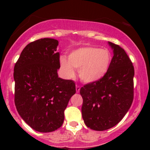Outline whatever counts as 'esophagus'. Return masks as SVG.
<instances>
[{
  "mask_svg": "<svg viewBox=\"0 0 150 150\" xmlns=\"http://www.w3.org/2000/svg\"><path fill=\"white\" fill-rule=\"evenodd\" d=\"M79 90H80V86H78V85H76V92H79Z\"/></svg>",
  "mask_w": 150,
  "mask_h": 150,
  "instance_id": "34e87169",
  "label": "esophagus"
}]
</instances>
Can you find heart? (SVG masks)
Returning <instances> with one entry per match:
<instances>
[{"label": "heart", "mask_w": 150, "mask_h": 150, "mask_svg": "<svg viewBox=\"0 0 150 150\" xmlns=\"http://www.w3.org/2000/svg\"><path fill=\"white\" fill-rule=\"evenodd\" d=\"M112 62V55L107 49L86 46L75 50L68 56L61 57V67L67 76L74 75V68L79 69V77L85 83L98 81L107 74Z\"/></svg>", "instance_id": "b5f03b06"}]
</instances>
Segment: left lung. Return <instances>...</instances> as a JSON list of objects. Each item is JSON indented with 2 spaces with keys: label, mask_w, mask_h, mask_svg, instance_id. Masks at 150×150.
<instances>
[{
  "label": "left lung",
  "mask_w": 150,
  "mask_h": 150,
  "mask_svg": "<svg viewBox=\"0 0 150 150\" xmlns=\"http://www.w3.org/2000/svg\"><path fill=\"white\" fill-rule=\"evenodd\" d=\"M113 49L110 66L98 81L80 88L83 98L82 116L88 128L104 131L120 122L134 99V68L121 46L109 42Z\"/></svg>",
  "instance_id": "1"
}]
</instances>
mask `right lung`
<instances>
[{
    "label": "right lung",
    "mask_w": 150,
    "mask_h": 150,
    "mask_svg": "<svg viewBox=\"0 0 150 150\" xmlns=\"http://www.w3.org/2000/svg\"><path fill=\"white\" fill-rule=\"evenodd\" d=\"M58 45L59 41L52 38L28 43L14 67L16 107L22 120L37 132L60 128L69 100L76 93L73 80L58 76Z\"/></svg>",
    "instance_id": "obj_1"
}]
</instances>
